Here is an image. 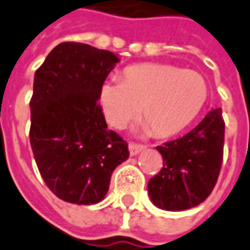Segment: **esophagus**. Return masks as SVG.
I'll list each match as a JSON object with an SVG mask.
<instances>
[{
	"mask_svg": "<svg viewBox=\"0 0 250 250\" xmlns=\"http://www.w3.org/2000/svg\"><path fill=\"white\" fill-rule=\"evenodd\" d=\"M144 149H145V146H144V145H138V144H133V142L128 145V151H130V155H131V156L138 155V153H140L141 151H144Z\"/></svg>",
	"mask_w": 250,
	"mask_h": 250,
	"instance_id": "1",
	"label": "esophagus"
}]
</instances>
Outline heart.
I'll return each mask as SVG.
<instances>
[{
    "label": "heart",
    "instance_id": "1",
    "mask_svg": "<svg viewBox=\"0 0 250 250\" xmlns=\"http://www.w3.org/2000/svg\"><path fill=\"white\" fill-rule=\"evenodd\" d=\"M208 84L194 70L173 65L130 66L123 79H109L101 88V105L108 123L116 128L140 115L158 137L181 133L201 113Z\"/></svg>",
    "mask_w": 250,
    "mask_h": 250
}]
</instances>
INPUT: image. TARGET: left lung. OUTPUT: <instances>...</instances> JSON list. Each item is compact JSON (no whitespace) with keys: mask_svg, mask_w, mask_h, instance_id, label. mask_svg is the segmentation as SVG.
<instances>
[{"mask_svg":"<svg viewBox=\"0 0 250 250\" xmlns=\"http://www.w3.org/2000/svg\"><path fill=\"white\" fill-rule=\"evenodd\" d=\"M224 146L221 109L210 110L184 137L156 149L163 156L159 174L148 183L152 203L163 210H187L211 194L219 178Z\"/></svg>","mask_w":250,"mask_h":250,"instance_id":"obj_1","label":"left lung"}]
</instances>
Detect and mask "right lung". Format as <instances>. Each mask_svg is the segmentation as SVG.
Returning <instances> with one entry per match:
<instances>
[{"mask_svg":"<svg viewBox=\"0 0 250 250\" xmlns=\"http://www.w3.org/2000/svg\"><path fill=\"white\" fill-rule=\"evenodd\" d=\"M120 59L82 42H62L34 74L30 144L40 174L69 203L95 205L108 194L113 170L128 145L98 105L101 88Z\"/></svg>","mask_w":250,"mask_h":250,"instance_id":"add662e5","label":"right lung"}]
</instances>
